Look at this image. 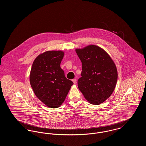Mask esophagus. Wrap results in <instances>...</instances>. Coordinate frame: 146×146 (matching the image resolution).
Here are the masks:
<instances>
[{"label": "esophagus", "mask_w": 146, "mask_h": 146, "mask_svg": "<svg viewBox=\"0 0 146 146\" xmlns=\"http://www.w3.org/2000/svg\"><path fill=\"white\" fill-rule=\"evenodd\" d=\"M72 82H73L74 84H76V79H73L72 80Z\"/></svg>", "instance_id": "1"}]
</instances>
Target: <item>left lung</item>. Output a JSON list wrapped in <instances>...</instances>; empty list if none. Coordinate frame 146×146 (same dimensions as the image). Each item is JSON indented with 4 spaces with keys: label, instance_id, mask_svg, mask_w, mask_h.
<instances>
[{
    "label": "left lung",
    "instance_id": "1",
    "mask_svg": "<svg viewBox=\"0 0 146 146\" xmlns=\"http://www.w3.org/2000/svg\"><path fill=\"white\" fill-rule=\"evenodd\" d=\"M82 63V77L78 88L91 104H100L110 97L118 79L115 64L111 57L100 47L90 45L76 49Z\"/></svg>",
    "mask_w": 146,
    "mask_h": 146
}]
</instances>
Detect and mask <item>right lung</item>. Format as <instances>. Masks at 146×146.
I'll return each instance as SVG.
<instances>
[{
    "mask_svg": "<svg viewBox=\"0 0 146 146\" xmlns=\"http://www.w3.org/2000/svg\"><path fill=\"white\" fill-rule=\"evenodd\" d=\"M62 51H48L38 56L33 63L29 81L35 95L50 108L59 107L73 83L64 76L60 64Z\"/></svg>",
    "mask_w": 146,
    "mask_h": 146,
    "instance_id": "add662e5",
    "label": "right lung"
}]
</instances>
